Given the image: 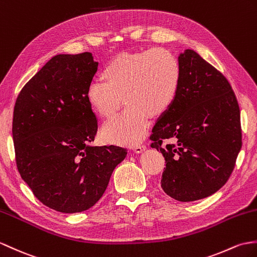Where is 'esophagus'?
I'll return each instance as SVG.
<instances>
[{
    "label": "esophagus",
    "instance_id": "esophagus-1",
    "mask_svg": "<svg viewBox=\"0 0 257 257\" xmlns=\"http://www.w3.org/2000/svg\"><path fill=\"white\" fill-rule=\"evenodd\" d=\"M134 151L136 152V153H140V152H142V151H145L146 150V146L145 145H136V146H134Z\"/></svg>",
    "mask_w": 257,
    "mask_h": 257
}]
</instances>
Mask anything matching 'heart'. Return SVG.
<instances>
[{
    "label": "heart",
    "instance_id": "b5f03b06",
    "mask_svg": "<svg viewBox=\"0 0 257 257\" xmlns=\"http://www.w3.org/2000/svg\"><path fill=\"white\" fill-rule=\"evenodd\" d=\"M101 76L87 88V101L100 117L114 116L101 130L106 142L133 146L142 140L150 119L162 116L174 103L181 87V65L165 48L123 52L107 62Z\"/></svg>",
    "mask_w": 257,
    "mask_h": 257
}]
</instances>
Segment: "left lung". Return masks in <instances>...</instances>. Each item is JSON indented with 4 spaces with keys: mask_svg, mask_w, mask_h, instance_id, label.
Here are the masks:
<instances>
[{
    "mask_svg": "<svg viewBox=\"0 0 257 257\" xmlns=\"http://www.w3.org/2000/svg\"><path fill=\"white\" fill-rule=\"evenodd\" d=\"M178 62L180 91L150 140L165 159L161 187L176 200L194 201L216 193L234 170L242 147L240 107L226 77L198 53L186 50Z\"/></svg>",
    "mask_w": 257,
    "mask_h": 257,
    "instance_id": "obj_1",
    "label": "left lung"
}]
</instances>
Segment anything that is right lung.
I'll return each instance as SVG.
<instances>
[{
  "label": "right lung",
  "instance_id": "obj_1",
  "mask_svg": "<svg viewBox=\"0 0 257 257\" xmlns=\"http://www.w3.org/2000/svg\"><path fill=\"white\" fill-rule=\"evenodd\" d=\"M97 64L89 52L55 56L24 85L14 106L17 170L36 198L64 213L96 204L127 156L126 148L88 146L97 134L87 101Z\"/></svg>",
  "mask_w": 257,
  "mask_h": 257
}]
</instances>
